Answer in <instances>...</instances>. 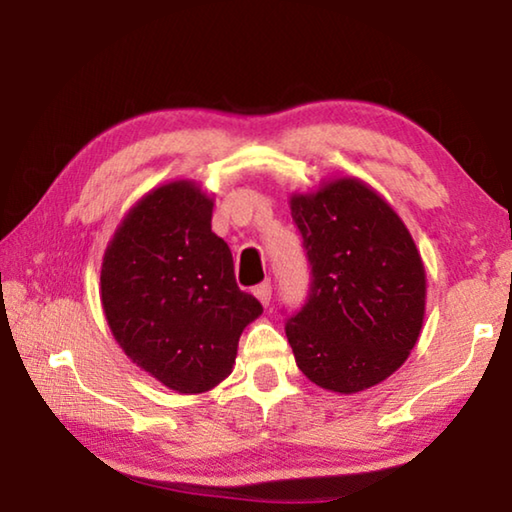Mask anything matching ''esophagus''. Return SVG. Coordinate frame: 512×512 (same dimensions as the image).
Wrapping results in <instances>:
<instances>
[{"label": "esophagus", "instance_id": "34e87169", "mask_svg": "<svg viewBox=\"0 0 512 512\" xmlns=\"http://www.w3.org/2000/svg\"><path fill=\"white\" fill-rule=\"evenodd\" d=\"M253 293H255V298L262 302L264 307H268V302H271V282H262V284H257V287L253 289Z\"/></svg>", "mask_w": 512, "mask_h": 512}]
</instances>
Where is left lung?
<instances>
[{"label": "left lung", "mask_w": 512, "mask_h": 512, "mask_svg": "<svg viewBox=\"0 0 512 512\" xmlns=\"http://www.w3.org/2000/svg\"><path fill=\"white\" fill-rule=\"evenodd\" d=\"M291 216L311 264V291L287 320L298 368L325 391L377 386L418 343L427 275L409 228L359 178L293 194Z\"/></svg>", "instance_id": "obj_1"}]
</instances>
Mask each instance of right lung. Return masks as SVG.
<instances>
[{
	"instance_id": "1",
	"label": "right lung",
	"mask_w": 512,
	"mask_h": 512,
	"mask_svg": "<svg viewBox=\"0 0 512 512\" xmlns=\"http://www.w3.org/2000/svg\"><path fill=\"white\" fill-rule=\"evenodd\" d=\"M214 201L194 180L142 196L101 264V305L119 348L171 391H212L230 375L239 336L262 305L235 282Z\"/></svg>"
}]
</instances>
